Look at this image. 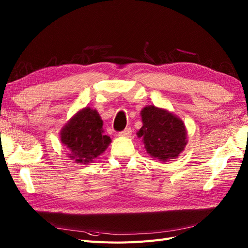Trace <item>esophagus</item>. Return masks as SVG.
Listing matches in <instances>:
<instances>
[{
    "instance_id": "obj_1",
    "label": "esophagus",
    "mask_w": 248,
    "mask_h": 248,
    "mask_svg": "<svg viewBox=\"0 0 248 248\" xmlns=\"http://www.w3.org/2000/svg\"><path fill=\"white\" fill-rule=\"evenodd\" d=\"M131 128L130 127H127V128H125L123 131L119 132V136L120 137H125V138H129L131 136Z\"/></svg>"
}]
</instances>
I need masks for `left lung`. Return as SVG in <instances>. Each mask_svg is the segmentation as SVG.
<instances>
[{
  "instance_id": "8db88e82",
  "label": "left lung",
  "mask_w": 248,
  "mask_h": 248,
  "mask_svg": "<svg viewBox=\"0 0 248 248\" xmlns=\"http://www.w3.org/2000/svg\"><path fill=\"white\" fill-rule=\"evenodd\" d=\"M140 114L142 127L138 136L142 138L147 153L162 161L178 157L186 145V129L181 120L154 106L146 107Z\"/></svg>"
}]
</instances>
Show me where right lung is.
Instances as JSON below:
<instances>
[{
  "mask_svg": "<svg viewBox=\"0 0 248 248\" xmlns=\"http://www.w3.org/2000/svg\"><path fill=\"white\" fill-rule=\"evenodd\" d=\"M98 112L85 108L61 131V141L70 150L69 157L78 163L92 162L106 151L110 139L104 136Z\"/></svg>",
  "mask_w": 248,
  "mask_h": 248,
  "instance_id": "obj_1",
  "label": "right lung"
}]
</instances>
